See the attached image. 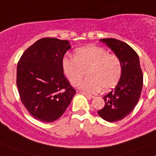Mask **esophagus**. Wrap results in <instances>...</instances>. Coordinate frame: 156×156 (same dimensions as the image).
<instances>
[{"label": "esophagus", "mask_w": 156, "mask_h": 156, "mask_svg": "<svg viewBox=\"0 0 156 156\" xmlns=\"http://www.w3.org/2000/svg\"><path fill=\"white\" fill-rule=\"evenodd\" d=\"M77 92H79V93H80V94H82L85 95V96H87V98H94V96H93V95H91V94H88V93H87V92H84V91H81V90H77Z\"/></svg>", "instance_id": "esophagus-1"}]
</instances>
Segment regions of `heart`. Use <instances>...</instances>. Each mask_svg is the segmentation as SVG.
<instances>
[{
	"mask_svg": "<svg viewBox=\"0 0 156 156\" xmlns=\"http://www.w3.org/2000/svg\"><path fill=\"white\" fill-rule=\"evenodd\" d=\"M63 72L73 85H76L87 70V78L79 83L83 90L90 93L108 91L119 83L122 67L120 59L115 54L108 53L101 47L77 48L74 57L63 58Z\"/></svg>",
	"mask_w": 156,
	"mask_h": 156,
	"instance_id": "obj_1",
	"label": "heart"
}]
</instances>
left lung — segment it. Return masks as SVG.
<instances>
[{"instance_id":"obj_1","label":"left lung","mask_w":156,"mask_h":156,"mask_svg":"<svg viewBox=\"0 0 156 156\" xmlns=\"http://www.w3.org/2000/svg\"><path fill=\"white\" fill-rule=\"evenodd\" d=\"M101 41L119 58L122 72L115 87L103 97L105 105L98 114L108 122H117L129 115L138 102L143 86L142 71L137 52L127 44L113 38Z\"/></svg>"}]
</instances>
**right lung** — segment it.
<instances>
[{"mask_svg":"<svg viewBox=\"0 0 156 156\" xmlns=\"http://www.w3.org/2000/svg\"><path fill=\"white\" fill-rule=\"evenodd\" d=\"M70 48L68 41L45 37L29 47L19 59L16 76L19 97L36 119L55 121L76 94L62 65Z\"/></svg>","mask_w":156,"mask_h":156,"instance_id":"right-lung-1","label":"right lung"}]
</instances>
